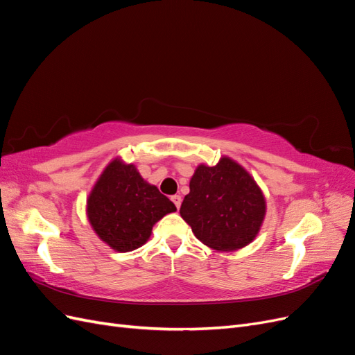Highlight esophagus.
Returning <instances> with one entry per match:
<instances>
[{"label":"esophagus","mask_w":355,"mask_h":355,"mask_svg":"<svg viewBox=\"0 0 355 355\" xmlns=\"http://www.w3.org/2000/svg\"><path fill=\"white\" fill-rule=\"evenodd\" d=\"M171 201H173V204H175V206L179 209L180 207V204H182V197L180 196H173V197H171Z\"/></svg>","instance_id":"1"}]
</instances>
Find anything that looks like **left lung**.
Listing matches in <instances>:
<instances>
[{
	"mask_svg": "<svg viewBox=\"0 0 355 355\" xmlns=\"http://www.w3.org/2000/svg\"><path fill=\"white\" fill-rule=\"evenodd\" d=\"M266 200L254 178L240 163L223 155L216 166L200 164L189 180L180 216L207 247L235 252L261 231Z\"/></svg>",
	"mask_w": 355,
	"mask_h": 355,
	"instance_id": "obj_1",
	"label": "left lung"
}]
</instances>
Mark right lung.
I'll return each instance as SVG.
<instances>
[{
	"instance_id": "right-lung-1",
	"label": "right lung",
	"mask_w": 355,
	"mask_h": 355,
	"mask_svg": "<svg viewBox=\"0 0 355 355\" xmlns=\"http://www.w3.org/2000/svg\"><path fill=\"white\" fill-rule=\"evenodd\" d=\"M176 206L121 157L103 168L85 201V214L99 240L118 253L142 247L154 225Z\"/></svg>"
}]
</instances>
